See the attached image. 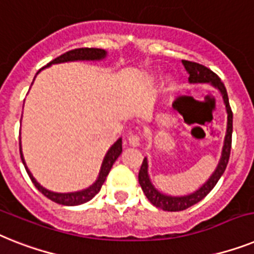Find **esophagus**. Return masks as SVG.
<instances>
[{"label":"esophagus","instance_id":"esophagus-1","mask_svg":"<svg viewBox=\"0 0 254 254\" xmlns=\"http://www.w3.org/2000/svg\"><path fill=\"white\" fill-rule=\"evenodd\" d=\"M128 144L131 146H133V148H137L140 145V137L137 135H129Z\"/></svg>","mask_w":254,"mask_h":254}]
</instances>
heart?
Segmentation results:
<instances>
[{"label":"heart","mask_w":254,"mask_h":254,"mask_svg":"<svg viewBox=\"0 0 254 254\" xmlns=\"http://www.w3.org/2000/svg\"><path fill=\"white\" fill-rule=\"evenodd\" d=\"M171 85H173V79H171V77H167L166 80H165V87H166V89H170Z\"/></svg>","instance_id":"obj_1"}]
</instances>
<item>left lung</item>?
<instances>
[{
    "label": "left lung",
    "instance_id": "1",
    "mask_svg": "<svg viewBox=\"0 0 254 254\" xmlns=\"http://www.w3.org/2000/svg\"><path fill=\"white\" fill-rule=\"evenodd\" d=\"M182 64H183L184 68L187 70L188 75H190L188 81L190 84H210L211 87L215 88L219 92V94L222 96V100H223V104H225L226 113H227V125H226V133L225 139H223V145H222L221 157H219L215 170L211 173L210 177L207 178L206 182L192 193L184 194V196H173V194L163 193L162 190H158L153 184L149 175V161H148V157L144 158L141 169L139 171V183L141 186V190L145 193L146 198L154 206L160 207L165 211L186 210V209L190 207L192 205L197 204L198 201L202 200L214 188L218 180L221 179V177L225 173L228 158H230V150H231L232 112L231 108H230V104H228V96L225 84L222 83L221 79L213 71L209 70L207 67L202 66V64L190 62V61H182Z\"/></svg>",
    "mask_w": 254,
    "mask_h": 254
}]
</instances>
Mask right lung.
Segmentation results:
<instances>
[{
  "mask_svg": "<svg viewBox=\"0 0 254 254\" xmlns=\"http://www.w3.org/2000/svg\"><path fill=\"white\" fill-rule=\"evenodd\" d=\"M106 57H108V52L104 49H97V48H80V49L70 50V52H66V53L62 54V56L57 57L56 60L49 62V64H48L47 66H44L41 70L47 68V67H50L52 64H66V62H77V61L100 62V61H104ZM41 70H39V72ZM39 72H37V74H39ZM33 80H35V79H33ZM121 153H122V137H119V139L108 149V152H106V154H105L104 157V160H102L101 169H100L97 179L94 180L89 187L80 190H75V192H64V193H62V192H54V190H47V188L43 187V186L35 179V177H33L32 173L29 171L28 166H27L24 157H23L22 142H20V158H22V162L23 165H24V167H26L27 174H28L31 180H32V183L35 184V187H36L44 196H47L48 198H50V200L57 202V204L64 205V206H76V205L84 204L87 201L92 200V198L100 192L102 184H104V182L106 180L109 171H110V169L113 167L115 161L118 160V157L121 156Z\"/></svg>",
  "mask_w": 254,
  "mask_h": 254,
  "instance_id": "right-lung-1",
  "label": "right lung"
}]
</instances>
